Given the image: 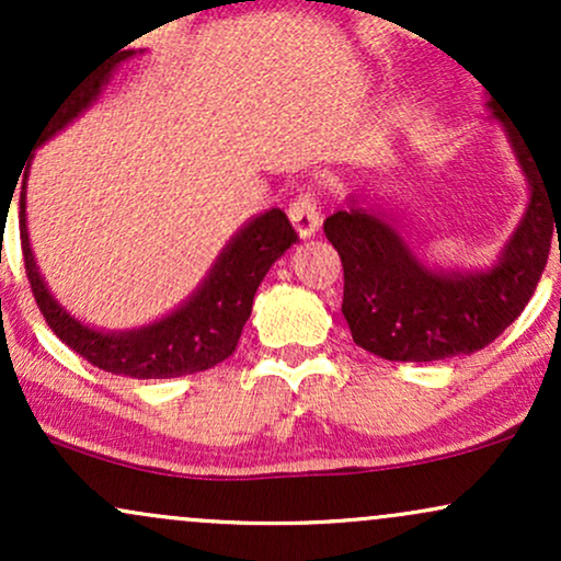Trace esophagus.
Returning <instances> with one entry per match:
<instances>
[{
	"label": "esophagus",
	"mask_w": 561,
	"mask_h": 561,
	"mask_svg": "<svg viewBox=\"0 0 561 561\" xmlns=\"http://www.w3.org/2000/svg\"><path fill=\"white\" fill-rule=\"evenodd\" d=\"M287 216H289V221H293V227L298 229V234L302 237V240L311 234H317V229L321 224L317 195H313L311 190H302L300 195L293 199V205H289Z\"/></svg>",
	"instance_id": "34e87169"
}]
</instances>
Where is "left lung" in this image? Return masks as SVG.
<instances>
[{
    "label": "left lung",
    "instance_id": "1",
    "mask_svg": "<svg viewBox=\"0 0 561 561\" xmlns=\"http://www.w3.org/2000/svg\"><path fill=\"white\" fill-rule=\"evenodd\" d=\"M491 107L495 118L504 121L533 186L525 221L491 272H427L396 227L364 208L337 210L324 221L327 240L343 261V317L353 343L379 358L422 364L482 351L525 311L536 293L549 261L551 234L561 227V160L551 165L533 156V145L495 107V100Z\"/></svg>",
    "mask_w": 561,
    "mask_h": 561
}]
</instances>
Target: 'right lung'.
I'll return each mask as SVG.
<instances>
[{
  "instance_id": "right-lung-1",
  "label": "right lung",
  "mask_w": 561,
  "mask_h": 561,
  "mask_svg": "<svg viewBox=\"0 0 561 561\" xmlns=\"http://www.w3.org/2000/svg\"><path fill=\"white\" fill-rule=\"evenodd\" d=\"M128 55L134 53L118 55L105 68L94 70L87 81L76 83L73 92L62 94L53 105V111L47 113L42 134H38V145L70 124L83 107H89V102L100 94V87L107 81L111 70L121 60H126ZM295 242H298V231L293 229L285 210L272 208L268 214L250 221L231 240L214 266V272L205 279V285L179 311L160 319L158 324L145 327V330L102 334L70 319L57 306L49 289L44 287V279L38 276L34 253H31L28 244L25 184H21V248L25 274H28L31 293H34L38 311H42L49 330L62 343L73 347L92 366L113 371V375L137 379L184 377L214 369L216 364L229 358L237 351L244 321L250 319V311H253L255 289H259L263 276L272 268V263Z\"/></svg>"
}]
</instances>
